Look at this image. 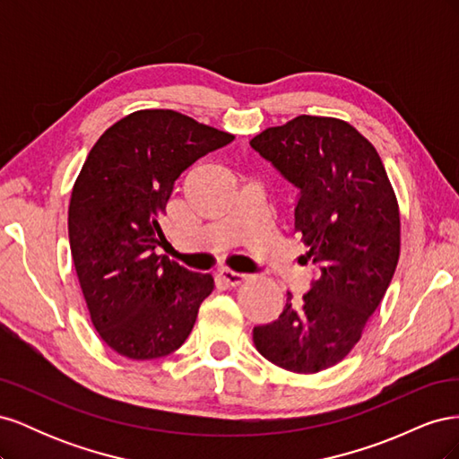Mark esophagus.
I'll return each mask as SVG.
<instances>
[{"label":"esophagus","mask_w":459,"mask_h":459,"mask_svg":"<svg viewBox=\"0 0 459 459\" xmlns=\"http://www.w3.org/2000/svg\"><path fill=\"white\" fill-rule=\"evenodd\" d=\"M218 280H220L221 283H224V285L238 287V285H241V283L247 280V275H245V273H239V272H233V270H220Z\"/></svg>","instance_id":"1"}]
</instances>
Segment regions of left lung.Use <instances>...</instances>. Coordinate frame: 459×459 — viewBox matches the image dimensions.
Wrapping results in <instances>:
<instances>
[{
	"label": "left lung",
	"mask_w": 459,
	"mask_h": 459,
	"mask_svg": "<svg viewBox=\"0 0 459 459\" xmlns=\"http://www.w3.org/2000/svg\"><path fill=\"white\" fill-rule=\"evenodd\" d=\"M251 147L299 189L295 231L319 275L300 302L253 329L256 351L293 373L339 364L377 310L400 256V212L375 147L349 122L300 115Z\"/></svg>",
	"instance_id": "left-lung-1"
}]
</instances>
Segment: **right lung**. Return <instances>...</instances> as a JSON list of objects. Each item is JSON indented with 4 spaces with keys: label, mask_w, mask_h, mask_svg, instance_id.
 <instances>
[{
    "label": "right lung",
    "mask_w": 459,
    "mask_h": 459,
    "mask_svg": "<svg viewBox=\"0 0 459 459\" xmlns=\"http://www.w3.org/2000/svg\"><path fill=\"white\" fill-rule=\"evenodd\" d=\"M233 135L169 108L113 124L82 166L68 206V241L91 324L120 356L155 359L186 342L211 273L189 272L155 248L176 179Z\"/></svg>",
    "instance_id": "1"
}]
</instances>
